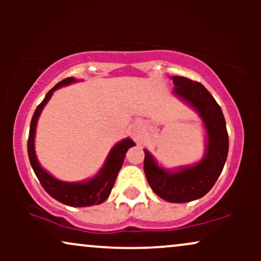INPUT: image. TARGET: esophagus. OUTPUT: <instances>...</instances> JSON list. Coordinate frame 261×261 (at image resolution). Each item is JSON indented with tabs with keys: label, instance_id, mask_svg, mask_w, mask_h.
<instances>
[{
	"label": "esophagus",
	"instance_id": "esophagus-1",
	"mask_svg": "<svg viewBox=\"0 0 261 261\" xmlns=\"http://www.w3.org/2000/svg\"><path fill=\"white\" fill-rule=\"evenodd\" d=\"M140 130H141V124H137V125H135V127H134V130H133V134H134V136H135V137H137V136H139V134H140Z\"/></svg>",
	"mask_w": 261,
	"mask_h": 261
}]
</instances>
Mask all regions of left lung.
Instances as JSON below:
<instances>
[{
  "label": "left lung",
  "instance_id": "8db88e82",
  "mask_svg": "<svg viewBox=\"0 0 261 261\" xmlns=\"http://www.w3.org/2000/svg\"><path fill=\"white\" fill-rule=\"evenodd\" d=\"M173 93L199 113L205 125L206 152L199 163L174 172L164 169L145 149L146 178L161 199L169 202H189L211 190L218 179L228 154V134L222 109L201 83L181 76H173Z\"/></svg>",
  "mask_w": 261,
  "mask_h": 261
}]
</instances>
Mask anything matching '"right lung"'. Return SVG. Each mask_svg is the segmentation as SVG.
Here are the masks:
<instances>
[{"label": "right lung", "instance_id": "1", "mask_svg": "<svg viewBox=\"0 0 261 261\" xmlns=\"http://www.w3.org/2000/svg\"><path fill=\"white\" fill-rule=\"evenodd\" d=\"M73 82H76V80L72 79V77L62 80L61 82H59L54 88L47 92L44 100L37 107L31 121V128H29L28 155L35 175H37L40 184L43 185L45 191L50 196L60 202L65 203V205L73 206V207H86V206L99 205V203L104 202L108 199V196L110 195V191H112L114 187V182L116 180L119 170H120L122 163H124L125 154H126L128 148L135 146V142L130 139H125L120 141L119 143H116L112 148V151L109 152V154H108L106 163H104L103 168L99 170V173L95 176H93L92 179L86 181H61L59 179L54 178L46 170L41 168L34 149L35 128H37L39 115H40L41 110L46 106V103L51 98L53 93L56 89H59L62 86L71 85Z\"/></svg>", "mask_w": 261, "mask_h": 261}]
</instances>
